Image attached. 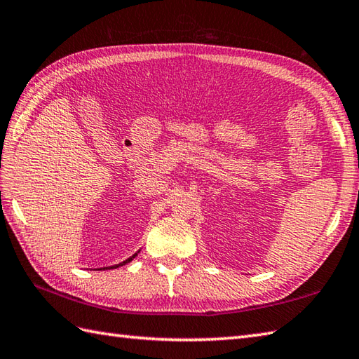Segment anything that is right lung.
<instances>
[{
  "label": "right lung",
  "instance_id": "1",
  "mask_svg": "<svg viewBox=\"0 0 359 359\" xmlns=\"http://www.w3.org/2000/svg\"><path fill=\"white\" fill-rule=\"evenodd\" d=\"M140 251V250H139ZM139 251H137V253L135 255H133L131 257H128L126 259V261H123V262H120V264H117V265H112V266H109V270H112V269H118V266H121V265H125V264H128V262H131L133 261V259L137 256V255H139ZM108 270V266H103V270ZM97 270H102V269H97Z\"/></svg>",
  "mask_w": 359,
  "mask_h": 359
}]
</instances>
